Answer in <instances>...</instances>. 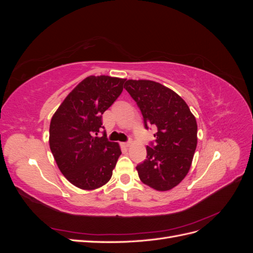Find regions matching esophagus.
Returning <instances> with one entry per match:
<instances>
[{
	"mask_svg": "<svg viewBox=\"0 0 253 253\" xmlns=\"http://www.w3.org/2000/svg\"><path fill=\"white\" fill-rule=\"evenodd\" d=\"M122 145H124V147H129V145H131V141H127V142H122Z\"/></svg>",
	"mask_w": 253,
	"mask_h": 253,
	"instance_id": "esophagus-1",
	"label": "esophagus"
}]
</instances>
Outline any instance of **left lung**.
Here are the masks:
<instances>
[{
  "instance_id": "1",
  "label": "left lung",
  "mask_w": 253,
  "mask_h": 253,
  "mask_svg": "<svg viewBox=\"0 0 253 253\" xmlns=\"http://www.w3.org/2000/svg\"><path fill=\"white\" fill-rule=\"evenodd\" d=\"M125 88L141 111L145 128L155 125V145L136 167L140 180L157 191H168L186 177L197 144V124L183 99L163 84L127 80Z\"/></svg>"
}]
</instances>
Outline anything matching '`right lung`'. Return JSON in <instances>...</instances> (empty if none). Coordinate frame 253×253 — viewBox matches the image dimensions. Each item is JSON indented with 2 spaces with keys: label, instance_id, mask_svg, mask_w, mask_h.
<instances>
[{
  "label": "right lung",
  "instance_id": "add662e5",
  "mask_svg": "<svg viewBox=\"0 0 253 253\" xmlns=\"http://www.w3.org/2000/svg\"><path fill=\"white\" fill-rule=\"evenodd\" d=\"M126 79L89 76L76 86L53 114L49 148L59 170L74 186L95 190L108 182L121 150L106 135L98 137L102 114L120 96Z\"/></svg>",
  "mask_w": 253,
  "mask_h": 253
}]
</instances>
